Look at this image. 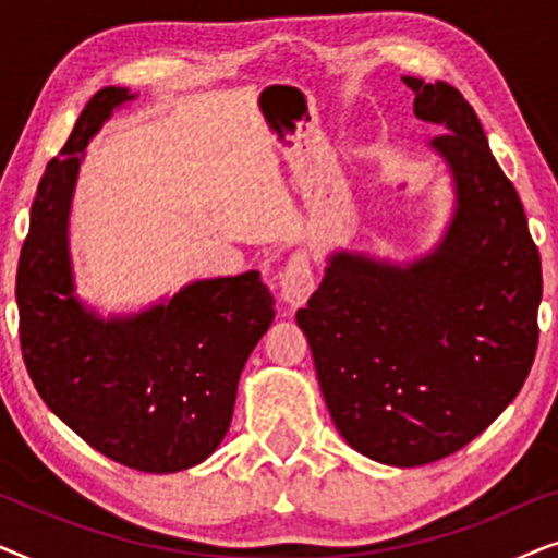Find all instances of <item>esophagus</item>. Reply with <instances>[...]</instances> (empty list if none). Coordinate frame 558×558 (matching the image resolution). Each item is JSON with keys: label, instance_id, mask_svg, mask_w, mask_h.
<instances>
[{"label": "esophagus", "instance_id": "34e87169", "mask_svg": "<svg viewBox=\"0 0 558 558\" xmlns=\"http://www.w3.org/2000/svg\"><path fill=\"white\" fill-rule=\"evenodd\" d=\"M279 289L281 300H284L289 307H302V304L310 300V294L315 292V274H312L307 258L300 254L289 258L287 266L279 274Z\"/></svg>", "mask_w": 558, "mask_h": 558}]
</instances>
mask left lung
Wrapping results in <instances>:
<instances>
[{
    "mask_svg": "<svg viewBox=\"0 0 558 558\" xmlns=\"http://www.w3.org/2000/svg\"><path fill=\"white\" fill-rule=\"evenodd\" d=\"M414 113L441 126L454 210L414 262L335 251L296 312L342 439L393 468H418L483 434L529 378L538 345L541 258L521 197L477 113L445 81L403 75Z\"/></svg>",
    "mask_w": 558,
    "mask_h": 558,
    "instance_id": "1",
    "label": "left lung"
}]
</instances>
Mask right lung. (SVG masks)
Masks as SVG:
<instances>
[{
    "mask_svg": "<svg viewBox=\"0 0 558 558\" xmlns=\"http://www.w3.org/2000/svg\"><path fill=\"white\" fill-rule=\"evenodd\" d=\"M132 98L129 88L98 90L45 167L17 266L20 342L60 422L109 460L165 475L195 468L223 441L274 296L246 271L197 279L134 315L104 317L78 300L68 218L83 149Z\"/></svg>",
    "mask_w": 558,
    "mask_h": 558,
    "instance_id": "right-lung-1",
    "label": "right lung"
}]
</instances>
